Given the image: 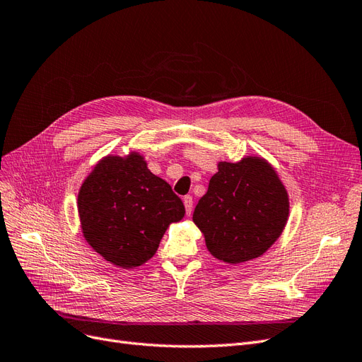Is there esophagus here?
<instances>
[{
  "instance_id": "esophagus-1",
  "label": "esophagus",
  "mask_w": 362,
  "mask_h": 362,
  "mask_svg": "<svg viewBox=\"0 0 362 362\" xmlns=\"http://www.w3.org/2000/svg\"><path fill=\"white\" fill-rule=\"evenodd\" d=\"M182 201H184V206H185V213L190 216L193 211V198L190 194H187V196H184Z\"/></svg>"
}]
</instances>
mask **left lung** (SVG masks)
Instances as JSON below:
<instances>
[{"mask_svg": "<svg viewBox=\"0 0 362 362\" xmlns=\"http://www.w3.org/2000/svg\"><path fill=\"white\" fill-rule=\"evenodd\" d=\"M193 222L217 259L238 264L276 242L288 218V194L267 161L246 157L218 163Z\"/></svg>", "mask_w": 362, "mask_h": 362, "instance_id": "1", "label": "left lung"}]
</instances>
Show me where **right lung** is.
<instances>
[{
	"label": "right lung",
	"instance_id": "right-lung-1",
	"mask_svg": "<svg viewBox=\"0 0 362 362\" xmlns=\"http://www.w3.org/2000/svg\"><path fill=\"white\" fill-rule=\"evenodd\" d=\"M78 214L87 243L112 264L133 269L154 257L168 226L181 221L185 208L133 152L96 164L80 189Z\"/></svg>",
	"mask_w": 362,
	"mask_h": 362
}]
</instances>
